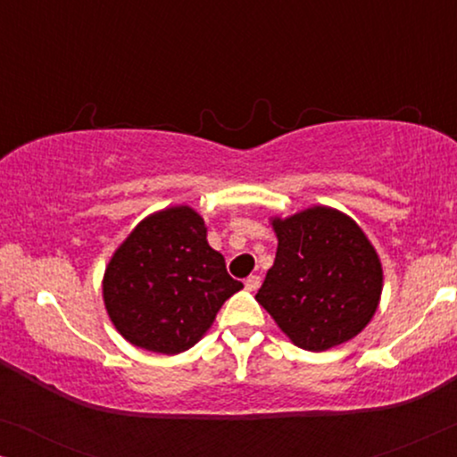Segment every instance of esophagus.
Returning <instances> with one entry per match:
<instances>
[{"label":"esophagus","mask_w":457,"mask_h":457,"mask_svg":"<svg viewBox=\"0 0 457 457\" xmlns=\"http://www.w3.org/2000/svg\"><path fill=\"white\" fill-rule=\"evenodd\" d=\"M260 283H262V278L258 277V274H252V277L245 278V289L247 291H258Z\"/></svg>","instance_id":"obj_1"}]
</instances>
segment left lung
Returning <instances> with one entry per match:
<instances>
[{
    "label": "left lung",
    "mask_w": 457,
    "mask_h": 457,
    "mask_svg": "<svg viewBox=\"0 0 457 457\" xmlns=\"http://www.w3.org/2000/svg\"><path fill=\"white\" fill-rule=\"evenodd\" d=\"M272 228L277 258L255 299L280 330L308 352L361 333L383 291V268L364 230L327 205L274 218Z\"/></svg>",
    "instance_id": "obj_1"
}]
</instances>
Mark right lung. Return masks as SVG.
<instances>
[{
  "label": "right lung",
  "mask_w": 457,
  "mask_h": 457,
  "mask_svg": "<svg viewBox=\"0 0 457 457\" xmlns=\"http://www.w3.org/2000/svg\"><path fill=\"white\" fill-rule=\"evenodd\" d=\"M189 205L137 224L104 274V302L118 333L147 352L174 355L195 345L243 283L205 241Z\"/></svg>",
  "instance_id": "1"
}]
</instances>
